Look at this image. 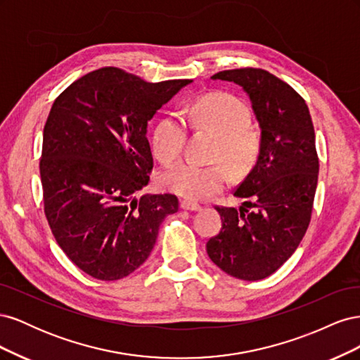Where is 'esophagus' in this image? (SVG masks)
I'll use <instances>...</instances> for the list:
<instances>
[{"label": "esophagus", "mask_w": 360, "mask_h": 360, "mask_svg": "<svg viewBox=\"0 0 360 360\" xmlns=\"http://www.w3.org/2000/svg\"><path fill=\"white\" fill-rule=\"evenodd\" d=\"M180 207L183 210H189V212H198L201 209L200 204L193 202V201H188V200L180 201Z\"/></svg>", "instance_id": "esophagus-1"}]
</instances>
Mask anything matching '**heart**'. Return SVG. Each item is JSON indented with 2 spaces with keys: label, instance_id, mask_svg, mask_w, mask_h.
Masks as SVG:
<instances>
[{
  "label": "heart",
  "instance_id": "heart-1",
  "mask_svg": "<svg viewBox=\"0 0 360 360\" xmlns=\"http://www.w3.org/2000/svg\"><path fill=\"white\" fill-rule=\"evenodd\" d=\"M188 117L197 124L219 136L216 158L224 159L233 171H243L255 162L259 151V136L249 127L248 108L226 93L205 94L193 103ZM186 141V123L179 115H168L156 126L153 151L156 158L169 163L183 151ZM158 183L162 189L188 200H202L219 192L228 183V171L221 163L200 165L180 162L163 169Z\"/></svg>",
  "mask_w": 360,
  "mask_h": 360
}]
</instances>
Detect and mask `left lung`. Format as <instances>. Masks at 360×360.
I'll use <instances>...</instances> for the list:
<instances>
[{"mask_svg": "<svg viewBox=\"0 0 360 360\" xmlns=\"http://www.w3.org/2000/svg\"><path fill=\"white\" fill-rule=\"evenodd\" d=\"M212 79L242 86L261 141L254 168L234 191L245 202L216 207L222 230L207 242V254L237 279H264L294 254L311 221L319 180L312 120L302 96L267 70H224Z\"/></svg>", "mask_w": 360, "mask_h": 360, "instance_id": "left-lung-1", "label": "left lung"}]
</instances>
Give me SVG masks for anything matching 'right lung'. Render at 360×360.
Returning a JSON list of instances; mask_svg holds the SVG:
<instances>
[{
	"label": "right lung",
	"mask_w": 360,
	"mask_h": 360,
	"mask_svg": "<svg viewBox=\"0 0 360 360\" xmlns=\"http://www.w3.org/2000/svg\"><path fill=\"white\" fill-rule=\"evenodd\" d=\"M191 82L153 84L102 68L53 102L40 159L45 214L64 254L86 275L132 274L155 248L163 219L179 210L176 195L135 193L153 169L148 122Z\"/></svg>",
	"instance_id": "1"
}]
</instances>
